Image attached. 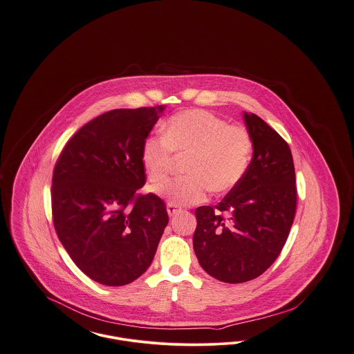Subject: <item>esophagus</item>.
<instances>
[{"instance_id": "34e87169", "label": "esophagus", "mask_w": 354, "mask_h": 354, "mask_svg": "<svg viewBox=\"0 0 354 354\" xmlns=\"http://www.w3.org/2000/svg\"><path fill=\"white\" fill-rule=\"evenodd\" d=\"M180 211V208H178L176 205H174V204H167V214H169V216H175L178 212Z\"/></svg>"}]
</instances>
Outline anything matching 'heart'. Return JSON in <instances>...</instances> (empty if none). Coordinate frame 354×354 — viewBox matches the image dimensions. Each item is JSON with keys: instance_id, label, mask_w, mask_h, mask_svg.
I'll return each instance as SVG.
<instances>
[{"instance_id": "heart-1", "label": "heart", "mask_w": 354, "mask_h": 354, "mask_svg": "<svg viewBox=\"0 0 354 354\" xmlns=\"http://www.w3.org/2000/svg\"><path fill=\"white\" fill-rule=\"evenodd\" d=\"M163 136H149L142 147V163L151 182L169 175L174 152L191 153L187 172L153 191L174 205H189L205 199L208 188L214 192L232 189L248 169L252 139L243 127L230 126L204 110H187L165 123Z\"/></svg>"}]
</instances>
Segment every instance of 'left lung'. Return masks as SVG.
<instances>
[{"label":"left lung","instance_id":"1","mask_svg":"<svg viewBox=\"0 0 354 354\" xmlns=\"http://www.w3.org/2000/svg\"><path fill=\"white\" fill-rule=\"evenodd\" d=\"M252 159L243 179L216 205L196 208L194 251L223 283L256 279L281 252L295 219L297 192L292 152L263 119L243 113ZM225 213L224 217L222 214Z\"/></svg>","mask_w":354,"mask_h":354}]
</instances>
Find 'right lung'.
I'll return each mask as SVG.
<instances>
[{"label": "right lung", "mask_w": 354, "mask_h": 354, "mask_svg": "<svg viewBox=\"0 0 354 354\" xmlns=\"http://www.w3.org/2000/svg\"><path fill=\"white\" fill-rule=\"evenodd\" d=\"M165 107L102 114L74 134L55 163L57 235L75 266L103 286L143 274L169 223L160 198L136 194L146 183L142 147Z\"/></svg>", "instance_id": "right-lung-1"}]
</instances>
